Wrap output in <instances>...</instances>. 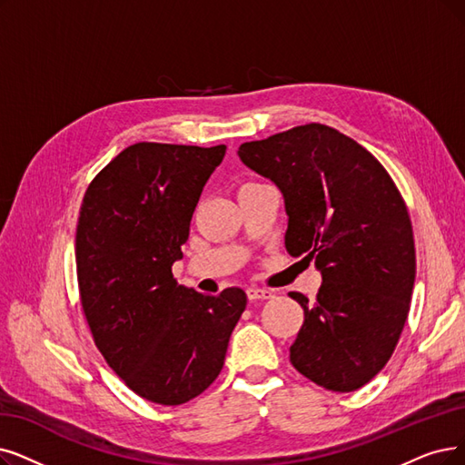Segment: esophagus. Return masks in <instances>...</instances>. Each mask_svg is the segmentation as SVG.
Returning <instances> with one entry per match:
<instances>
[{
	"mask_svg": "<svg viewBox=\"0 0 465 465\" xmlns=\"http://www.w3.org/2000/svg\"><path fill=\"white\" fill-rule=\"evenodd\" d=\"M246 293H248L250 300H271V297H274V293L271 290H267V288H255V286L248 288Z\"/></svg>",
	"mask_w": 465,
	"mask_h": 465,
	"instance_id": "esophagus-1",
	"label": "esophagus"
}]
</instances>
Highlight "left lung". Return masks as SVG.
Returning <instances> with one entry per match:
<instances>
[{"mask_svg": "<svg viewBox=\"0 0 465 465\" xmlns=\"http://www.w3.org/2000/svg\"><path fill=\"white\" fill-rule=\"evenodd\" d=\"M238 156L282 193L288 253L322 274L314 302L288 293L305 314L293 368L330 391H357L391 359L411 311L416 250L399 189L364 146L322 124L244 143Z\"/></svg>", "mask_w": 465, "mask_h": 465, "instance_id": "1", "label": "left lung"}]
</instances>
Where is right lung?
I'll return each mask as SVG.
<instances>
[{"label": "right lung", "mask_w": 465, "mask_h": 465, "mask_svg": "<svg viewBox=\"0 0 465 465\" xmlns=\"http://www.w3.org/2000/svg\"><path fill=\"white\" fill-rule=\"evenodd\" d=\"M225 151L135 143L91 181L82 202L76 269L93 340L132 391L163 406L215 381L248 302L240 288L206 295L172 272Z\"/></svg>", "instance_id": "add662e5"}]
</instances>
